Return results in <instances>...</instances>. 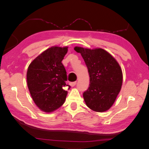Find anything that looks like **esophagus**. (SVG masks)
I'll return each mask as SVG.
<instances>
[{"label":"esophagus","mask_w":149,"mask_h":149,"mask_svg":"<svg viewBox=\"0 0 149 149\" xmlns=\"http://www.w3.org/2000/svg\"><path fill=\"white\" fill-rule=\"evenodd\" d=\"M76 84H77V82H73V83H70V86H72V87H74V86H75V85H76Z\"/></svg>","instance_id":"34e87169"}]
</instances>
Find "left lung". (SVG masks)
Listing matches in <instances>:
<instances>
[{"instance_id":"left-lung-1","label":"left lung","mask_w":149,"mask_h":149,"mask_svg":"<svg viewBox=\"0 0 149 149\" xmlns=\"http://www.w3.org/2000/svg\"><path fill=\"white\" fill-rule=\"evenodd\" d=\"M74 50L83 57L90 77V86L83 93L85 103L94 111H106L113 106L121 90V67L104 49L75 47Z\"/></svg>"}]
</instances>
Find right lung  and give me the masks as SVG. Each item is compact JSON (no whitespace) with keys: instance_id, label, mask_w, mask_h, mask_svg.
I'll return each instance as SVG.
<instances>
[{"instance_id":"1","label":"right lung","mask_w":149,"mask_h":149,"mask_svg":"<svg viewBox=\"0 0 149 149\" xmlns=\"http://www.w3.org/2000/svg\"><path fill=\"white\" fill-rule=\"evenodd\" d=\"M68 47L54 46L38 56L30 63L27 83L31 95L40 110L50 113L64 104L68 91L65 88L67 75L62 60Z\"/></svg>"}]
</instances>
